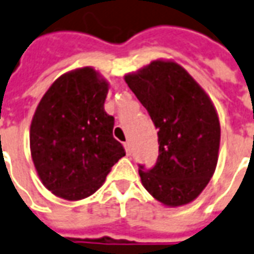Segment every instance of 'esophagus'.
Here are the masks:
<instances>
[{
  "mask_svg": "<svg viewBox=\"0 0 254 254\" xmlns=\"http://www.w3.org/2000/svg\"><path fill=\"white\" fill-rule=\"evenodd\" d=\"M125 148H126V152H127V154H129V152H131V143H129L128 140H127V142H125Z\"/></svg>",
  "mask_w": 254,
  "mask_h": 254,
  "instance_id": "esophagus-1",
  "label": "esophagus"
}]
</instances>
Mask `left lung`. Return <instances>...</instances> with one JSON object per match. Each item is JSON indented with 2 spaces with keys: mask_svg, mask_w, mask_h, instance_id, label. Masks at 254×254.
I'll return each instance as SVG.
<instances>
[{
  "mask_svg": "<svg viewBox=\"0 0 254 254\" xmlns=\"http://www.w3.org/2000/svg\"><path fill=\"white\" fill-rule=\"evenodd\" d=\"M125 80L158 129L159 155L151 169L139 165L142 185L166 206L194 201L218 161L220 120L210 98L174 62L155 60Z\"/></svg>",
  "mask_w": 254,
  "mask_h": 254,
  "instance_id": "1",
  "label": "left lung"
}]
</instances>
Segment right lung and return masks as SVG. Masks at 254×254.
Listing matches in <instances>:
<instances>
[{
  "label": "right lung",
  "instance_id": "1",
  "mask_svg": "<svg viewBox=\"0 0 254 254\" xmlns=\"http://www.w3.org/2000/svg\"><path fill=\"white\" fill-rule=\"evenodd\" d=\"M108 83L89 66L70 70L49 87L30 125V152L44 186L77 201L96 191L126 155L104 111Z\"/></svg>",
  "mask_w": 254,
  "mask_h": 254
}]
</instances>
